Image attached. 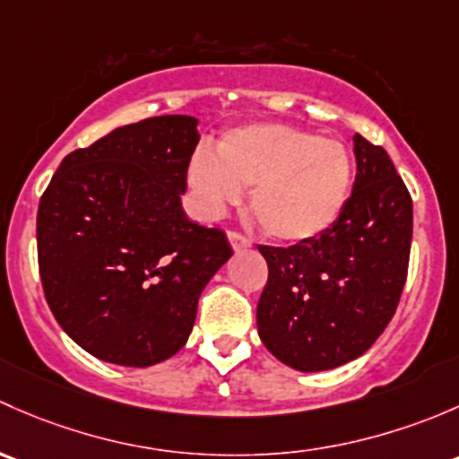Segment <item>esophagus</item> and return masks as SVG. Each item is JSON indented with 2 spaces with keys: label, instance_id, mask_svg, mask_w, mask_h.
Wrapping results in <instances>:
<instances>
[{
  "label": "esophagus",
  "instance_id": "obj_1",
  "mask_svg": "<svg viewBox=\"0 0 459 459\" xmlns=\"http://www.w3.org/2000/svg\"><path fill=\"white\" fill-rule=\"evenodd\" d=\"M228 238H230V245L231 247L236 249V252H238V249H245V247H249V245H252V240L247 238V236H243L240 234V231H228Z\"/></svg>",
  "mask_w": 459,
  "mask_h": 459
}]
</instances>
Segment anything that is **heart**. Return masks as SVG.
<instances>
[{"mask_svg": "<svg viewBox=\"0 0 459 459\" xmlns=\"http://www.w3.org/2000/svg\"><path fill=\"white\" fill-rule=\"evenodd\" d=\"M356 160L340 139L285 124L230 130L219 157L198 150L187 181L203 214L219 216L252 190V214L263 231L282 243H300L327 231L347 207Z\"/></svg>", "mask_w": 459, "mask_h": 459, "instance_id": "b5f03b06", "label": "heart"}]
</instances>
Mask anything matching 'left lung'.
I'll use <instances>...</instances> for the list:
<instances>
[{
  "label": "left lung",
  "mask_w": 459,
  "mask_h": 459,
  "mask_svg": "<svg viewBox=\"0 0 459 459\" xmlns=\"http://www.w3.org/2000/svg\"><path fill=\"white\" fill-rule=\"evenodd\" d=\"M353 152L356 183L332 228L290 247L258 245L269 267L258 335L299 371L362 356L394 318L406 282L413 201L380 145L356 134Z\"/></svg>",
  "instance_id": "obj_1"
}]
</instances>
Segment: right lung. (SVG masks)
<instances>
[{
    "instance_id": "add662e5",
    "label": "right lung",
    "mask_w": 459,
    "mask_h": 459,
    "mask_svg": "<svg viewBox=\"0 0 459 459\" xmlns=\"http://www.w3.org/2000/svg\"><path fill=\"white\" fill-rule=\"evenodd\" d=\"M196 119L150 117L61 160L37 210L50 311L94 358L150 367L195 327L198 296L231 256L219 228L181 207Z\"/></svg>"
}]
</instances>
